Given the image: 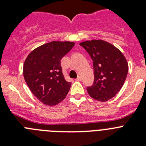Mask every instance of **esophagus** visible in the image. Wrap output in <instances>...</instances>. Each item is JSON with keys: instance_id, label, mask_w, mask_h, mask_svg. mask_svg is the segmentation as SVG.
Returning a JSON list of instances; mask_svg holds the SVG:
<instances>
[{"instance_id": "obj_1", "label": "esophagus", "mask_w": 146, "mask_h": 146, "mask_svg": "<svg viewBox=\"0 0 146 146\" xmlns=\"http://www.w3.org/2000/svg\"><path fill=\"white\" fill-rule=\"evenodd\" d=\"M76 80H77V81H81V80H82V77H81V76H78L77 79H76Z\"/></svg>"}]
</instances>
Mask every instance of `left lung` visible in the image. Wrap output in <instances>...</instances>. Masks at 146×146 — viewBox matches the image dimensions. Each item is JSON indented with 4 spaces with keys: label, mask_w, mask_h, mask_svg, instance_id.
Segmentation results:
<instances>
[{
    "label": "left lung",
    "mask_w": 146,
    "mask_h": 146,
    "mask_svg": "<svg viewBox=\"0 0 146 146\" xmlns=\"http://www.w3.org/2000/svg\"><path fill=\"white\" fill-rule=\"evenodd\" d=\"M84 47L93 60L94 82L87 88L88 94L99 102L114 97L124 84L129 66L123 53L114 45L102 39L85 41Z\"/></svg>",
    "instance_id": "left-lung-1"
}]
</instances>
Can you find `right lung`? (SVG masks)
I'll return each mask as SVG.
<instances>
[{
  "instance_id": "add662e5",
  "label": "right lung",
  "mask_w": 146,
  "mask_h": 146,
  "mask_svg": "<svg viewBox=\"0 0 146 146\" xmlns=\"http://www.w3.org/2000/svg\"><path fill=\"white\" fill-rule=\"evenodd\" d=\"M75 44L73 42H51L28 54L23 76L31 91L47 106H55L66 98L71 87L62 73L60 60Z\"/></svg>"
}]
</instances>
